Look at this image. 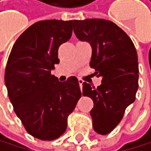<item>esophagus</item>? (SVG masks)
I'll list each match as a JSON object with an SVG mask.
<instances>
[{"mask_svg": "<svg viewBox=\"0 0 151 151\" xmlns=\"http://www.w3.org/2000/svg\"><path fill=\"white\" fill-rule=\"evenodd\" d=\"M83 82H84V81H83L82 79H78V83H79V87H80V88H82V85H83Z\"/></svg>", "mask_w": 151, "mask_h": 151, "instance_id": "obj_1", "label": "esophagus"}]
</instances>
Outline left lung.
I'll return each instance as SVG.
<instances>
[{
  "label": "left lung",
  "mask_w": 151,
  "mask_h": 151,
  "mask_svg": "<svg viewBox=\"0 0 151 151\" xmlns=\"http://www.w3.org/2000/svg\"><path fill=\"white\" fill-rule=\"evenodd\" d=\"M74 32L77 39L91 45L90 65L102 77L97 88L83 82L82 92L93 101L91 116L94 131L107 134L135 100L139 72L136 49L122 29L106 19L75 20Z\"/></svg>",
  "instance_id": "left-lung-1"
}]
</instances>
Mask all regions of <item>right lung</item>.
Returning a JSON list of instances; mask_svg holds the SVG:
<instances>
[{
    "mask_svg": "<svg viewBox=\"0 0 151 151\" xmlns=\"http://www.w3.org/2000/svg\"><path fill=\"white\" fill-rule=\"evenodd\" d=\"M75 20H42L17 38L7 60L4 81L17 116L27 132L54 140L67 127V118L81 97L78 80L60 82L51 71L60 63L58 49L72 36Z\"/></svg>",
    "mask_w": 151,
    "mask_h": 151,
    "instance_id": "right-lung-1",
    "label": "right lung"
}]
</instances>
